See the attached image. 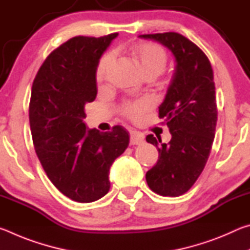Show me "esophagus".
Masks as SVG:
<instances>
[{"label":"esophagus","mask_w":250,"mask_h":250,"mask_svg":"<svg viewBox=\"0 0 250 250\" xmlns=\"http://www.w3.org/2000/svg\"><path fill=\"white\" fill-rule=\"evenodd\" d=\"M145 140V137H143V134L138 132V131H131L130 133V143L132 146H138V145H141V143Z\"/></svg>","instance_id":"esophagus-1"}]
</instances>
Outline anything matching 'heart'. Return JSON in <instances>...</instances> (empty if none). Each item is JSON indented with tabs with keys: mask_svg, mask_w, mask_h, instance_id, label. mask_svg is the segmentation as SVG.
<instances>
[{
	"mask_svg": "<svg viewBox=\"0 0 250 250\" xmlns=\"http://www.w3.org/2000/svg\"><path fill=\"white\" fill-rule=\"evenodd\" d=\"M133 57L140 66V69L146 76H158L166 68L167 62V50L162 46L152 43H143L134 46L131 49ZM115 61V53H105L97 65L96 78L98 82H103L108 70ZM154 101L149 96L135 100H128L122 104L120 112L126 119L138 122L147 111L153 108Z\"/></svg>",
	"mask_w": 250,
	"mask_h": 250,
	"instance_id": "1",
	"label": "heart"
}]
</instances>
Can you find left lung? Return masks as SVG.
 I'll return each mask as SVG.
<instances>
[{"mask_svg": "<svg viewBox=\"0 0 250 250\" xmlns=\"http://www.w3.org/2000/svg\"><path fill=\"white\" fill-rule=\"evenodd\" d=\"M140 37L167 46L176 59L175 73L159 107V117L166 119L172 139L162 143L161 138L146 135V141L158 146L159 160L146 180L159 195L180 196L201 175L213 146L217 124L213 68L205 53L179 33Z\"/></svg>", "mask_w": 250, "mask_h": 250, "instance_id": "1", "label": "left lung"}]
</instances>
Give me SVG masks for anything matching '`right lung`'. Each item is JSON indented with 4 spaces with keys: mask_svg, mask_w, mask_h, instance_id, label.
<instances>
[{
    "mask_svg": "<svg viewBox=\"0 0 250 250\" xmlns=\"http://www.w3.org/2000/svg\"><path fill=\"white\" fill-rule=\"evenodd\" d=\"M118 33L76 36L54 49L33 82L28 116L33 145L50 182L79 203L99 200L110 189L109 170L129 146L122 125L87 130L84 107L97 97L96 69Z\"/></svg>",
    "mask_w": 250,
    "mask_h": 250,
    "instance_id": "right-lung-1",
    "label": "right lung"
}]
</instances>
